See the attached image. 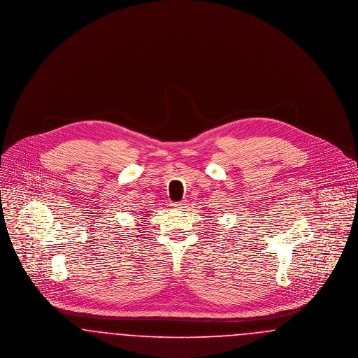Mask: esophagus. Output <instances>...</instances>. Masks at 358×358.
<instances>
[{
	"instance_id": "1",
	"label": "esophagus",
	"mask_w": 358,
	"mask_h": 358,
	"mask_svg": "<svg viewBox=\"0 0 358 358\" xmlns=\"http://www.w3.org/2000/svg\"><path fill=\"white\" fill-rule=\"evenodd\" d=\"M173 206H174L176 209H184V208L187 206V203H185V201H180V203H174Z\"/></svg>"
}]
</instances>
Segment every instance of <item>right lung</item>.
<instances>
[{
    "label": "right lung",
    "mask_w": 358,
    "mask_h": 358,
    "mask_svg": "<svg viewBox=\"0 0 358 358\" xmlns=\"http://www.w3.org/2000/svg\"><path fill=\"white\" fill-rule=\"evenodd\" d=\"M145 217H146V216H145Z\"/></svg>",
    "instance_id": "right-lung-1"
}]
</instances>
